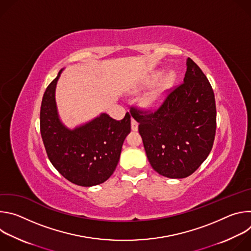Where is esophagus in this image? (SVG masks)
<instances>
[{"label":"esophagus","instance_id":"esophagus-1","mask_svg":"<svg viewBox=\"0 0 251 251\" xmlns=\"http://www.w3.org/2000/svg\"><path fill=\"white\" fill-rule=\"evenodd\" d=\"M131 129L133 131H137L138 130V122L135 119H131Z\"/></svg>","mask_w":251,"mask_h":251}]
</instances>
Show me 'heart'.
Masks as SVG:
<instances>
[{
	"instance_id": "1",
	"label": "heart",
	"mask_w": 251,
	"mask_h": 251,
	"mask_svg": "<svg viewBox=\"0 0 251 251\" xmlns=\"http://www.w3.org/2000/svg\"><path fill=\"white\" fill-rule=\"evenodd\" d=\"M159 76H160L159 73L155 74L152 76L151 81L154 82ZM175 78H176V75L174 71H169V73L166 74V75L163 77L161 83L154 90H152L150 93H148L144 98L142 99V104L148 109L158 108V107L163 103L166 96V92L173 85Z\"/></svg>"
}]
</instances>
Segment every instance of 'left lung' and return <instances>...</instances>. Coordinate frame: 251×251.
Masks as SVG:
<instances>
[{"mask_svg":"<svg viewBox=\"0 0 251 251\" xmlns=\"http://www.w3.org/2000/svg\"><path fill=\"white\" fill-rule=\"evenodd\" d=\"M152 168L171 178L192 175L211 151L217 129L213 90L198 64L188 57L184 82L154 111L134 109Z\"/></svg>","mask_w":251,"mask_h":251,"instance_id":"1","label":"left lung"}]
</instances>
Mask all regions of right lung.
Masks as SVG:
<instances>
[{
    "label": "right lung",
    "instance_id": "1",
    "mask_svg": "<svg viewBox=\"0 0 251 251\" xmlns=\"http://www.w3.org/2000/svg\"><path fill=\"white\" fill-rule=\"evenodd\" d=\"M62 69L47 87L41 106V134L48 157L66 180L81 187L104 183L114 173L123 142L131 131V116L122 120L101 113L75 129L59 119L55 87Z\"/></svg>",
    "mask_w": 251,
    "mask_h": 251
}]
</instances>
